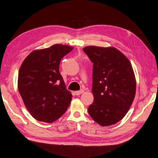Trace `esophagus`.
<instances>
[{
    "label": "esophagus",
    "instance_id": "1",
    "mask_svg": "<svg viewBox=\"0 0 158 158\" xmlns=\"http://www.w3.org/2000/svg\"><path fill=\"white\" fill-rule=\"evenodd\" d=\"M84 92V90H78V91H76L75 92V94H76V95H80V94H82Z\"/></svg>",
    "mask_w": 158,
    "mask_h": 158
}]
</instances>
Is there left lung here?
Masks as SVG:
<instances>
[{
	"instance_id": "8db88e82",
	"label": "left lung",
	"mask_w": 158,
	"mask_h": 158,
	"mask_svg": "<svg viewBox=\"0 0 158 158\" xmlns=\"http://www.w3.org/2000/svg\"><path fill=\"white\" fill-rule=\"evenodd\" d=\"M83 51L93 63L94 102L88 112L100 125L116 124L128 112L135 96L136 80L131 64L113 47L87 46Z\"/></svg>"
}]
</instances>
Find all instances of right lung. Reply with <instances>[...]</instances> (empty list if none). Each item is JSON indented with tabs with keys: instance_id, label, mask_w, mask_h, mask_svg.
Masks as SVG:
<instances>
[{
	"instance_id": "right-lung-1",
	"label": "right lung",
	"mask_w": 158,
	"mask_h": 158,
	"mask_svg": "<svg viewBox=\"0 0 158 158\" xmlns=\"http://www.w3.org/2000/svg\"><path fill=\"white\" fill-rule=\"evenodd\" d=\"M73 49L55 44L33 51L23 61L18 90L25 106L36 120L53 123L66 112L72 95L59 71L61 60Z\"/></svg>"
}]
</instances>
